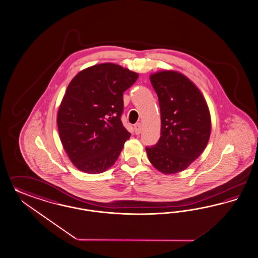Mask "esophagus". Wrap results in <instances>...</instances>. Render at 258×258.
<instances>
[{"label":"esophagus","instance_id":"obj_1","mask_svg":"<svg viewBox=\"0 0 258 258\" xmlns=\"http://www.w3.org/2000/svg\"><path fill=\"white\" fill-rule=\"evenodd\" d=\"M141 131H142V125H141L140 123H138V124H136L134 125V132H135V134H141Z\"/></svg>","mask_w":258,"mask_h":258}]
</instances>
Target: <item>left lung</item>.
I'll list each match as a JSON object with an SVG mask.
<instances>
[{"label":"left lung","instance_id":"1","mask_svg":"<svg viewBox=\"0 0 258 258\" xmlns=\"http://www.w3.org/2000/svg\"><path fill=\"white\" fill-rule=\"evenodd\" d=\"M161 112L158 143L146 151L151 165L164 174L183 171L197 159L209 142L212 120L200 89L175 71L151 73Z\"/></svg>","mask_w":258,"mask_h":258}]
</instances>
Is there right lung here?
Returning a JSON list of instances; mask_svg holds the SVG:
<instances>
[{"instance_id":"1","label":"right lung","mask_w":258,"mask_h":258,"mask_svg":"<svg viewBox=\"0 0 258 258\" xmlns=\"http://www.w3.org/2000/svg\"><path fill=\"white\" fill-rule=\"evenodd\" d=\"M139 74L113 62L89 67L71 81L57 113L62 148L75 168L96 174L114 165L131 134L121 121L123 92Z\"/></svg>"}]
</instances>
